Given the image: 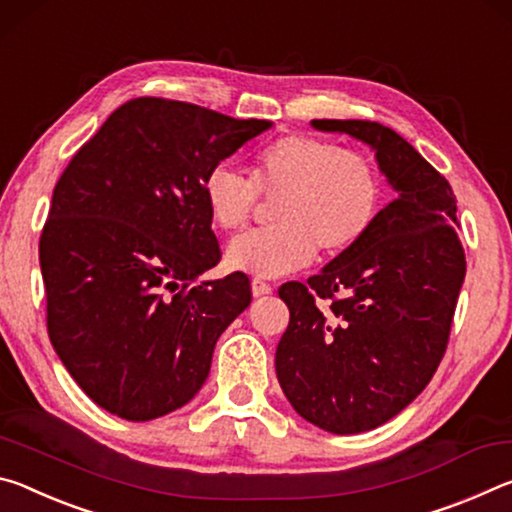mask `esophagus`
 <instances>
[{
  "label": "esophagus",
  "instance_id": "34e87169",
  "mask_svg": "<svg viewBox=\"0 0 512 512\" xmlns=\"http://www.w3.org/2000/svg\"><path fill=\"white\" fill-rule=\"evenodd\" d=\"M274 288L270 286V283H265V281H261V279H254L251 281V295L254 297H265V295H270Z\"/></svg>",
  "mask_w": 512,
  "mask_h": 512
}]
</instances>
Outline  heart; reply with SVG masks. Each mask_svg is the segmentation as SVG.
Instances as JSON below:
<instances>
[{"mask_svg":"<svg viewBox=\"0 0 512 512\" xmlns=\"http://www.w3.org/2000/svg\"><path fill=\"white\" fill-rule=\"evenodd\" d=\"M208 215L222 231H240L261 206L273 201L267 229L249 231L226 249L231 270L258 279L301 270L315 258H335L358 247L383 211V174L370 156L338 142L290 133L258 149L251 179L229 165L204 177Z\"/></svg>","mask_w":512,"mask_h":512,"instance_id":"obj_1","label":"heart"}]
</instances>
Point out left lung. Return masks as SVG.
Here are the masks:
<instances>
[{"label":"left lung","instance_id":"obj_1","mask_svg":"<svg viewBox=\"0 0 512 512\" xmlns=\"http://www.w3.org/2000/svg\"><path fill=\"white\" fill-rule=\"evenodd\" d=\"M313 127L367 142L397 190L358 247L279 288L290 308L274 360L281 388L304 420L349 435L392 420L429 385L467 263L454 190L410 142L370 120Z\"/></svg>","mask_w":512,"mask_h":512}]
</instances>
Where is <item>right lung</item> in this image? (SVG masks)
I'll list each match as a JSON object with an SVG mask.
<instances>
[{"label":"right lung","instance_id":"obj_1","mask_svg":"<svg viewBox=\"0 0 512 512\" xmlns=\"http://www.w3.org/2000/svg\"><path fill=\"white\" fill-rule=\"evenodd\" d=\"M163 97L122 104L72 156L40 233L47 333L79 388L129 422L186 406L247 274L192 286L220 263L208 170L270 129Z\"/></svg>","mask_w":512,"mask_h":512}]
</instances>
